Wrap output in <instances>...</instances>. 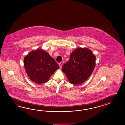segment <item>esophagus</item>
Returning <instances> with one entry per match:
<instances>
[{
  "label": "esophagus",
  "instance_id": "34e87169",
  "mask_svg": "<svg viewBox=\"0 0 125 125\" xmlns=\"http://www.w3.org/2000/svg\"><path fill=\"white\" fill-rule=\"evenodd\" d=\"M58 65H59V67H60V68L61 69V68H62V64L61 63H58Z\"/></svg>",
  "mask_w": 125,
  "mask_h": 125
}]
</instances>
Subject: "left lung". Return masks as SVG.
Wrapping results in <instances>:
<instances>
[{
    "instance_id": "8db88e82",
    "label": "left lung",
    "mask_w": 125,
    "mask_h": 125,
    "mask_svg": "<svg viewBox=\"0 0 125 125\" xmlns=\"http://www.w3.org/2000/svg\"><path fill=\"white\" fill-rule=\"evenodd\" d=\"M96 57L88 48H77L72 52L69 61L62 67L71 84L83 83L92 74L96 65Z\"/></svg>"
}]
</instances>
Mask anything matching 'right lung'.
Returning <instances> with one entry per match:
<instances>
[{
	"label": "right lung",
	"instance_id": "obj_1",
	"mask_svg": "<svg viewBox=\"0 0 125 125\" xmlns=\"http://www.w3.org/2000/svg\"><path fill=\"white\" fill-rule=\"evenodd\" d=\"M24 65L29 78L35 83H46L59 68L48 52L42 49L31 52L24 58Z\"/></svg>",
	"mask_w": 125,
	"mask_h": 125
}]
</instances>
